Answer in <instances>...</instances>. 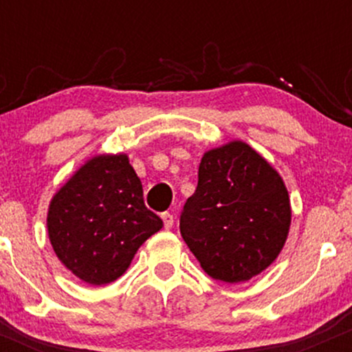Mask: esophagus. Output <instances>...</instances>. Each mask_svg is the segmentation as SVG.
<instances>
[{"label": "esophagus", "instance_id": "esophagus-1", "mask_svg": "<svg viewBox=\"0 0 352 352\" xmlns=\"http://www.w3.org/2000/svg\"><path fill=\"white\" fill-rule=\"evenodd\" d=\"M162 220H164V227L167 230L173 227V215L170 212H164L162 213Z\"/></svg>", "mask_w": 352, "mask_h": 352}]
</instances>
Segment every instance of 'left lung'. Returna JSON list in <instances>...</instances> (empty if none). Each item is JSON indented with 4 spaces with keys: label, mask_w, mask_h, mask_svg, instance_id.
<instances>
[{
    "label": "left lung",
    "mask_w": 352,
    "mask_h": 352,
    "mask_svg": "<svg viewBox=\"0 0 352 352\" xmlns=\"http://www.w3.org/2000/svg\"><path fill=\"white\" fill-rule=\"evenodd\" d=\"M289 221L281 177L250 145L232 142L201 159L199 185L180 213V233L205 273L240 283L273 263Z\"/></svg>",
    "instance_id": "8db88e82"
}]
</instances>
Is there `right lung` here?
Returning a JSON list of instances; mask_svg holds the SVG:
<instances>
[{
  "label": "right lung",
  "mask_w": 352,
  "mask_h": 352,
  "mask_svg": "<svg viewBox=\"0 0 352 352\" xmlns=\"http://www.w3.org/2000/svg\"><path fill=\"white\" fill-rule=\"evenodd\" d=\"M164 221L144 204L127 155H100L80 167L52 199L47 232L66 268L89 285L122 276L139 246Z\"/></svg>",
  "instance_id": "add662e5"
}]
</instances>
